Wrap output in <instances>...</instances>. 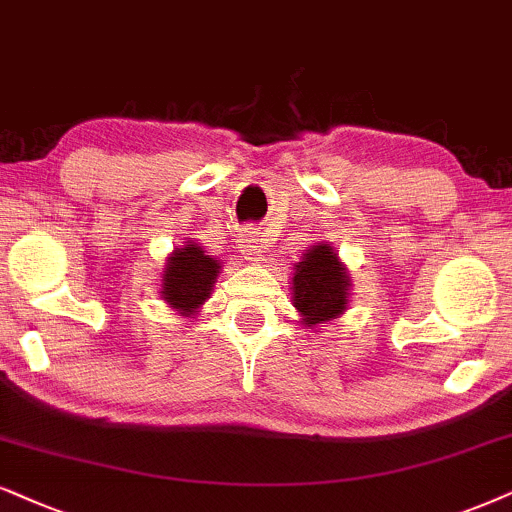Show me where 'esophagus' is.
I'll return each mask as SVG.
<instances>
[{
	"label": "esophagus",
	"mask_w": 512,
	"mask_h": 512,
	"mask_svg": "<svg viewBox=\"0 0 512 512\" xmlns=\"http://www.w3.org/2000/svg\"><path fill=\"white\" fill-rule=\"evenodd\" d=\"M243 248H245V255H248L250 262H264V255H262V241L257 236H245L243 238Z\"/></svg>",
	"instance_id": "esophagus-1"
}]
</instances>
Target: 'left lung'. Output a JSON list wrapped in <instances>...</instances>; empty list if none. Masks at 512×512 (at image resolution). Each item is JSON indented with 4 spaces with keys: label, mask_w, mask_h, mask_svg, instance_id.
<instances>
[{
    "label": "left lung",
    "mask_w": 512,
    "mask_h": 512,
    "mask_svg": "<svg viewBox=\"0 0 512 512\" xmlns=\"http://www.w3.org/2000/svg\"><path fill=\"white\" fill-rule=\"evenodd\" d=\"M349 286L347 267L333 245L316 243L304 252L293 271V307L302 314L304 326L316 328L345 314Z\"/></svg>",
    "instance_id": "obj_1"
}]
</instances>
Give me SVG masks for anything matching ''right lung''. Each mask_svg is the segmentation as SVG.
Returning a JSON list of instances; mask_svg holds the SVG:
<instances>
[{"label":"right lung","mask_w":512,"mask_h":512,"mask_svg":"<svg viewBox=\"0 0 512 512\" xmlns=\"http://www.w3.org/2000/svg\"><path fill=\"white\" fill-rule=\"evenodd\" d=\"M219 269V260L205 255L198 243L189 241L184 248H174L163 271V300L181 316H193L210 297Z\"/></svg>","instance_id":"1"}]
</instances>
